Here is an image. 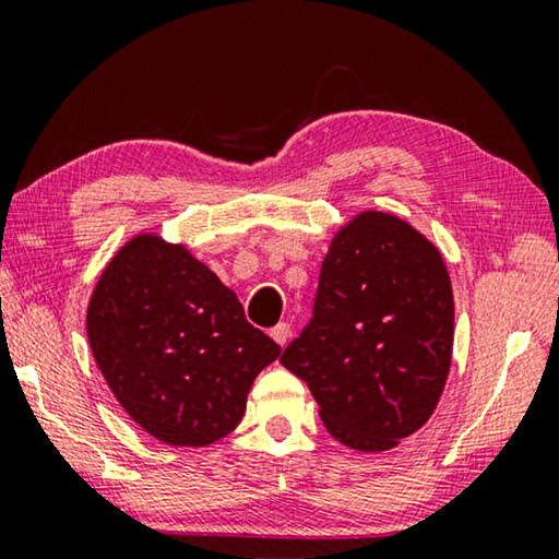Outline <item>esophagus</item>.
Segmentation results:
<instances>
[{
	"label": "esophagus",
	"instance_id": "1",
	"mask_svg": "<svg viewBox=\"0 0 559 559\" xmlns=\"http://www.w3.org/2000/svg\"><path fill=\"white\" fill-rule=\"evenodd\" d=\"M271 337L276 340V343L283 347V345H286L288 340H290V325H288V323H278L276 328L271 330Z\"/></svg>",
	"mask_w": 559,
	"mask_h": 559
}]
</instances>
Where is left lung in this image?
Instances as JSON below:
<instances>
[{
	"label": "left lung",
	"mask_w": 559,
	"mask_h": 559,
	"mask_svg": "<svg viewBox=\"0 0 559 559\" xmlns=\"http://www.w3.org/2000/svg\"><path fill=\"white\" fill-rule=\"evenodd\" d=\"M451 353L453 290L441 251L402 216L365 210L330 241L316 318L281 365L308 382L330 437L380 453L431 419Z\"/></svg>",
	"instance_id": "left-lung-1"
}]
</instances>
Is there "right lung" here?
<instances>
[{
  "label": "right lung",
  "instance_id": "right-lung-1",
  "mask_svg": "<svg viewBox=\"0 0 559 559\" xmlns=\"http://www.w3.org/2000/svg\"><path fill=\"white\" fill-rule=\"evenodd\" d=\"M91 353L122 409L169 447H210L239 427L246 396L281 347L185 243L132 236L86 310Z\"/></svg>",
  "mask_w": 559,
  "mask_h": 559
}]
</instances>
